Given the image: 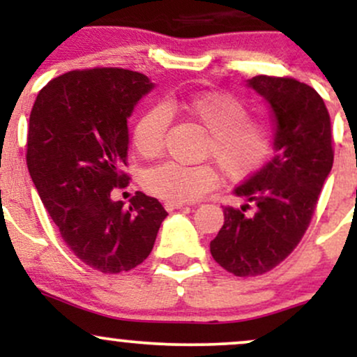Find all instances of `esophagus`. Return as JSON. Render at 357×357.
<instances>
[{
	"mask_svg": "<svg viewBox=\"0 0 357 357\" xmlns=\"http://www.w3.org/2000/svg\"><path fill=\"white\" fill-rule=\"evenodd\" d=\"M186 203H181V202H166L165 203V208L167 211H173V210H178V208H183Z\"/></svg>",
	"mask_w": 357,
	"mask_h": 357,
	"instance_id": "1",
	"label": "esophagus"
}]
</instances>
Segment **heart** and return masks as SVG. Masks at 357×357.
Returning a JSON list of instances; mask_svg holds the SVG:
<instances>
[{
	"mask_svg": "<svg viewBox=\"0 0 357 357\" xmlns=\"http://www.w3.org/2000/svg\"><path fill=\"white\" fill-rule=\"evenodd\" d=\"M179 109L210 130L204 155L231 181H241L257 173L267 162L273 149V130L268 122L250 117L243 100L233 93L210 90L183 99L147 107L134 126V147L142 158H159L165 151L166 134L171 124V110ZM220 181L218 169L211 162L188 166L167 161L144 174V188L169 202H195L213 190Z\"/></svg>",
	"mask_w": 357,
	"mask_h": 357,
	"instance_id": "obj_1",
	"label": "heart"
}]
</instances>
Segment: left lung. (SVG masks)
Returning <instances> with one entry per match:
<instances>
[{
  "label": "left lung",
  "instance_id": "8db88e82",
  "mask_svg": "<svg viewBox=\"0 0 357 357\" xmlns=\"http://www.w3.org/2000/svg\"><path fill=\"white\" fill-rule=\"evenodd\" d=\"M248 85L272 105L277 153L235 188L247 203L223 208V227L210 243L216 264L236 277L264 275L294 252L334 162L331 116L310 85L270 75Z\"/></svg>",
  "mask_w": 357,
  "mask_h": 357
}]
</instances>
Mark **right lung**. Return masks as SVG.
<instances>
[{
	"label": "right lung",
	"instance_id": "1",
	"mask_svg": "<svg viewBox=\"0 0 357 357\" xmlns=\"http://www.w3.org/2000/svg\"><path fill=\"white\" fill-rule=\"evenodd\" d=\"M151 89L124 68L72 70L40 90L30 114L26 165L36 191L73 255L102 273L142 264L167 216L141 191L129 208L110 199L129 186L127 117Z\"/></svg>",
	"mask_w": 357,
	"mask_h": 357
}]
</instances>
